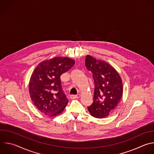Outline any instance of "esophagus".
<instances>
[{
    "label": "esophagus",
    "instance_id": "1",
    "mask_svg": "<svg viewBox=\"0 0 154 154\" xmlns=\"http://www.w3.org/2000/svg\"><path fill=\"white\" fill-rule=\"evenodd\" d=\"M80 94H77L76 95H71V98H80Z\"/></svg>",
    "mask_w": 154,
    "mask_h": 154
}]
</instances>
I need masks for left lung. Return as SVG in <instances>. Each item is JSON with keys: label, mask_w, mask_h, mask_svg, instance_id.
I'll return each mask as SVG.
<instances>
[{"label": "left lung", "mask_w": 154, "mask_h": 154, "mask_svg": "<svg viewBox=\"0 0 154 154\" xmlns=\"http://www.w3.org/2000/svg\"><path fill=\"white\" fill-rule=\"evenodd\" d=\"M85 65L92 72L95 84L94 101L88 109L95 118H105L117 107L122 98V78L110 64L90 55L86 57Z\"/></svg>", "instance_id": "left-lung-1"}]
</instances>
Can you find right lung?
<instances>
[{
  "mask_svg": "<svg viewBox=\"0 0 154 154\" xmlns=\"http://www.w3.org/2000/svg\"><path fill=\"white\" fill-rule=\"evenodd\" d=\"M75 64L66 57H56L40 62L29 82V93L34 105L46 116L56 117L64 111L68 100L62 91L60 75Z\"/></svg>",
  "mask_w": 154,
  "mask_h": 154,
  "instance_id": "obj_1",
  "label": "right lung"
}]
</instances>
